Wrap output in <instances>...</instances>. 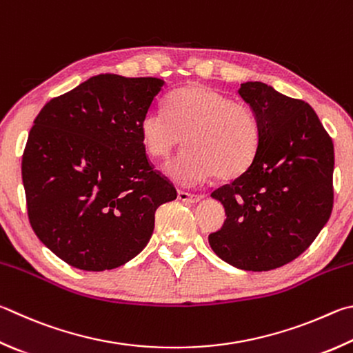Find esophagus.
<instances>
[{
    "label": "esophagus",
    "mask_w": 353,
    "mask_h": 353,
    "mask_svg": "<svg viewBox=\"0 0 353 353\" xmlns=\"http://www.w3.org/2000/svg\"><path fill=\"white\" fill-rule=\"evenodd\" d=\"M177 197H179V201L188 202V203H197L203 199V196H201V194H191V193H187V191H179Z\"/></svg>",
    "instance_id": "obj_1"
}]
</instances>
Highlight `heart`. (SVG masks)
<instances>
[{"label": "heart", "instance_id": "b5f03b06", "mask_svg": "<svg viewBox=\"0 0 353 353\" xmlns=\"http://www.w3.org/2000/svg\"><path fill=\"white\" fill-rule=\"evenodd\" d=\"M140 137L148 154L170 159L183 146L190 150L168 166V174L183 183L214 174L232 181L253 163L259 126L252 108L202 85L172 92L166 112L148 111L140 121Z\"/></svg>", "mask_w": 353, "mask_h": 353}]
</instances>
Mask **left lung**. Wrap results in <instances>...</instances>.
<instances>
[{"label":"left lung","mask_w":353,"mask_h":353,"mask_svg":"<svg viewBox=\"0 0 353 353\" xmlns=\"http://www.w3.org/2000/svg\"><path fill=\"white\" fill-rule=\"evenodd\" d=\"M238 92L258 120V151L243 174L211 193L227 219L208 242L230 265L267 272L296 259L327 223L335 156L309 103L261 81Z\"/></svg>","instance_id":"8db88e82"}]
</instances>
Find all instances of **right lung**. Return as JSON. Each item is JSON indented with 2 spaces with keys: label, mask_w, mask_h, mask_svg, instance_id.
<instances>
[{
  "label": "right lung",
  "mask_w": 353,
  "mask_h": 353,
  "mask_svg": "<svg viewBox=\"0 0 353 353\" xmlns=\"http://www.w3.org/2000/svg\"><path fill=\"white\" fill-rule=\"evenodd\" d=\"M163 86L154 77L100 74L34 120L21 162L29 221L66 264L86 272L126 264L150 242L156 210L177 197L140 137Z\"/></svg>",
  "instance_id": "obj_1"
}]
</instances>
